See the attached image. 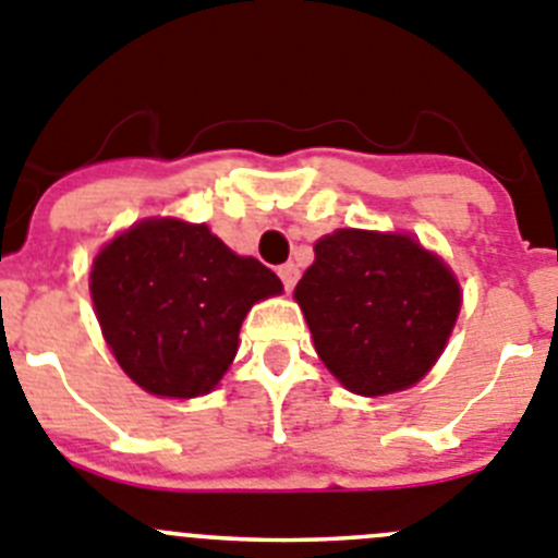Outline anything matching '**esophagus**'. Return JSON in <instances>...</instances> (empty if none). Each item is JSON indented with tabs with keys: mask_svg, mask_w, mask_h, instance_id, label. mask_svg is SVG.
I'll return each mask as SVG.
<instances>
[{
	"mask_svg": "<svg viewBox=\"0 0 558 558\" xmlns=\"http://www.w3.org/2000/svg\"><path fill=\"white\" fill-rule=\"evenodd\" d=\"M278 278L283 280L286 291H291V289H294V283H298V278H300V269L294 267V264H283V267H278Z\"/></svg>",
	"mask_w": 558,
	"mask_h": 558,
	"instance_id": "esophagus-1",
	"label": "esophagus"
}]
</instances>
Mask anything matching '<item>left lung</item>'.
<instances>
[{
    "label": "left lung",
    "mask_w": 558,
    "mask_h": 558,
    "mask_svg": "<svg viewBox=\"0 0 558 558\" xmlns=\"http://www.w3.org/2000/svg\"><path fill=\"white\" fill-rule=\"evenodd\" d=\"M294 289L330 373L355 395L416 384L448 344L461 294L450 269L411 235L336 230Z\"/></svg>",
    "instance_id": "left-lung-1"
}]
</instances>
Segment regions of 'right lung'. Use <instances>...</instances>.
I'll use <instances>...</instances> for the list:
<instances>
[{"label": "right lung", "instance_id": "add662e5", "mask_svg": "<svg viewBox=\"0 0 558 558\" xmlns=\"http://www.w3.org/2000/svg\"><path fill=\"white\" fill-rule=\"evenodd\" d=\"M283 283L235 255L205 225L147 219L94 258L92 298L124 373L160 398H197L219 384L253 303Z\"/></svg>", "mask_w": 558, "mask_h": 558}]
</instances>
